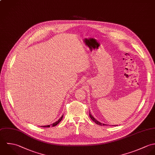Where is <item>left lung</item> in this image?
Masks as SVG:
<instances>
[{"label":"left lung","instance_id":"1","mask_svg":"<svg viewBox=\"0 0 155 155\" xmlns=\"http://www.w3.org/2000/svg\"><path fill=\"white\" fill-rule=\"evenodd\" d=\"M89 116H90L91 119L93 120V122H94L95 124H99V125H101V126H104V125L106 126V125H108V124H102V123L99 122V121H97L96 119H95L93 117V116H92V115L91 114V112H90V111H89ZM111 126H112V125H111Z\"/></svg>","mask_w":155,"mask_h":155}]
</instances>
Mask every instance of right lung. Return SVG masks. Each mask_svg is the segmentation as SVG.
I'll return each mask as SVG.
<instances>
[{"label":"right lung","mask_w":155,"mask_h":155,"mask_svg":"<svg viewBox=\"0 0 155 155\" xmlns=\"http://www.w3.org/2000/svg\"><path fill=\"white\" fill-rule=\"evenodd\" d=\"M63 115H62V117L58 120V121H56V122H54V123H53V124H51V127H53V126H56L58 124H59L61 120H62V118H63ZM41 127H50V124H49V125H46V126H41Z\"/></svg>","instance_id":"1"}]
</instances>
